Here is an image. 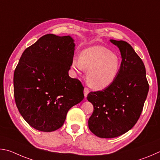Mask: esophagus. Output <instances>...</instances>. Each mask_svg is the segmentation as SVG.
Wrapping results in <instances>:
<instances>
[{
    "label": "esophagus",
    "instance_id": "esophagus-1",
    "mask_svg": "<svg viewBox=\"0 0 160 160\" xmlns=\"http://www.w3.org/2000/svg\"><path fill=\"white\" fill-rule=\"evenodd\" d=\"M88 93H89V90L87 88H85L84 90H83V94H84V96L86 98V96H88Z\"/></svg>",
    "mask_w": 160,
    "mask_h": 160
}]
</instances>
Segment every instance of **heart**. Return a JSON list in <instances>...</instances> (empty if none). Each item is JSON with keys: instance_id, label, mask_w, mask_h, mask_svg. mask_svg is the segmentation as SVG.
<instances>
[{"instance_id": "heart-1", "label": "heart", "mask_w": 160, "mask_h": 160, "mask_svg": "<svg viewBox=\"0 0 160 160\" xmlns=\"http://www.w3.org/2000/svg\"><path fill=\"white\" fill-rule=\"evenodd\" d=\"M71 67L76 73L88 70V84L96 90H101L115 81L121 67V60L108 48L95 46L83 50L80 58H73Z\"/></svg>"}]
</instances>
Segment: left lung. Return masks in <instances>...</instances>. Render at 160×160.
<instances>
[{
	"label": "left lung",
	"instance_id": "obj_1",
	"mask_svg": "<svg viewBox=\"0 0 160 160\" xmlns=\"http://www.w3.org/2000/svg\"><path fill=\"white\" fill-rule=\"evenodd\" d=\"M119 48L121 67L115 81L101 91L91 92L87 99L93 105L89 129L102 138L122 135L138 122L149 91L143 62L132 46L110 39Z\"/></svg>",
	"mask_w": 160,
	"mask_h": 160
}]
</instances>
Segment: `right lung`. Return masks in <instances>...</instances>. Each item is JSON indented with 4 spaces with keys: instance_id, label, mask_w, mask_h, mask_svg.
<instances>
[{
    "instance_id": "obj_1",
    "label": "right lung",
    "mask_w": 160,
    "mask_h": 160,
    "mask_svg": "<svg viewBox=\"0 0 160 160\" xmlns=\"http://www.w3.org/2000/svg\"><path fill=\"white\" fill-rule=\"evenodd\" d=\"M70 36L46 34L24 50L14 72V96L24 119L35 129L60 128L67 112L84 98L83 87L68 72L74 58Z\"/></svg>"
}]
</instances>
